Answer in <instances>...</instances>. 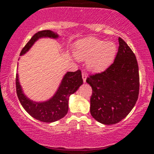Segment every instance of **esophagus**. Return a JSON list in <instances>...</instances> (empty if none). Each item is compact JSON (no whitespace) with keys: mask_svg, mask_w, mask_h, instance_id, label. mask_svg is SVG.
<instances>
[{"mask_svg":"<svg viewBox=\"0 0 154 154\" xmlns=\"http://www.w3.org/2000/svg\"><path fill=\"white\" fill-rule=\"evenodd\" d=\"M82 79H83V82L85 83L86 82V79H87V75L85 73H82Z\"/></svg>","mask_w":154,"mask_h":154,"instance_id":"esophagus-1","label":"esophagus"}]
</instances>
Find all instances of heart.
Listing matches in <instances>:
<instances>
[{
    "mask_svg": "<svg viewBox=\"0 0 154 154\" xmlns=\"http://www.w3.org/2000/svg\"><path fill=\"white\" fill-rule=\"evenodd\" d=\"M117 48L113 42L87 37L75 43V55L80 61H87L88 69L93 72H103L113 62Z\"/></svg>",
    "mask_w": 154,
    "mask_h": 154,
    "instance_id": "heart-1",
    "label": "heart"
}]
</instances>
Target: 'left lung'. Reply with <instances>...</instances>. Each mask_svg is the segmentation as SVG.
Listing matches in <instances>:
<instances>
[{
  "label": "left lung",
  "instance_id": "1",
  "mask_svg": "<svg viewBox=\"0 0 154 154\" xmlns=\"http://www.w3.org/2000/svg\"><path fill=\"white\" fill-rule=\"evenodd\" d=\"M119 46L114 63L106 71L90 76L91 114L98 122L114 125L128 115L139 94V71L135 55L119 38Z\"/></svg>",
  "mask_w": 154,
  "mask_h": 154
}]
</instances>
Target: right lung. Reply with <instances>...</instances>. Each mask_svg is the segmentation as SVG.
<instances>
[{"mask_svg": "<svg viewBox=\"0 0 154 154\" xmlns=\"http://www.w3.org/2000/svg\"><path fill=\"white\" fill-rule=\"evenodd\" d=\"M59 35L51 30H43L37 32L32 36L21 51L20 56H23L32 47L39 39L48 38H59ZM83 80L80 70L68 72L61 79L57 91L50 99L45 101H34L29 99L24 93L19 79V75L16 77L17 94L21 104L29 115L35 119L43 122H54L66 116L69 110V96L78 90L82 85Z\"/></svg>", "mask_w": 154, "mask_h": 154, "instance_id": "right-lung-1", "label": "right lung"}]
</instances>
